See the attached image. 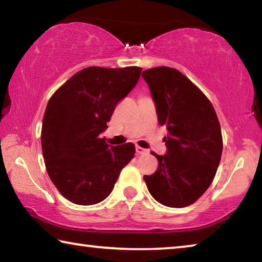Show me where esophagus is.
<instances>
[{
	"mask_svg": "<svg viewBox=\"0 0 262 262\" xmlns=\"http://www.w3.org/2000/svg\"><path fill=\"white\" fill-rule=\"evenodd\" d=\"M135 149H136V154L137 155H145V154H148V150L141 148V147H139V145H136Z\"/></svg>",
	"mask_w": 262,
	"mask_h": 262,
	"instance_id": "obj_1",
	"label": "esophagus"
}]
</instances>
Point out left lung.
<instances>
[{
    "mask_svg": "<svg viewBox=\"0 0 262 262\" xmlns=\"http://www.w3.org/2000/svg\"><path fill=\"white\" fill-rule=\"evenodd\" d=\"M156 106L158 123L165 126V155L152 152L158 168L144 181L155 200L164 206L192 205L209 187L220 165L223 142L214 107L202 91L179 70H144Z\"/></svg>",
    "mask_w": 262,
    "mask_h": 262,
    "instance_id": "left-lung-1",
    "label": "left lung"
}]
</instances>
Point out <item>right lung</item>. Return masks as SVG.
Returning a JSON list of instances; mask_svg holds the SVG:
<instances>
[{
    "instance_id": "right-lung-1",
    "label": "right lung",
    "mask_w": 262,
    "mask_h": 262,
    "mask_svg": "<svg viewBox=\"0 0 262 262\" xmlns=\"http://www.w3.org/2000/svg\"><path fill=\"white\" fill-rule=\"evenodd\" d=\"M142 68L89 67L51 97L42 119V155L53 184L66 199L91 206L108 196L135 147L100 139L115 106L140 79Z\"/></svg>"
}]
</instances>
